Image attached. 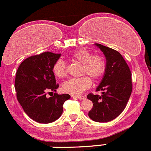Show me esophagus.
Instances as JSON below:
<instances>
[{
  "label": "esophagus",
  "mask_w": 151,
  "mask_h": 151,
  "mask_svg": "<svg viewBox=\"0 0 151 151\" xmlns=\"http://www.w3.org/2000/svg\"><path fill=\"white\" fill-rule=\"evenodd\" d=\"M73 98H77L78 99H81V100H83L86 98V96L84 95H72Z\"/></svg>",
  "instance_id": "1"
}]
</instances>
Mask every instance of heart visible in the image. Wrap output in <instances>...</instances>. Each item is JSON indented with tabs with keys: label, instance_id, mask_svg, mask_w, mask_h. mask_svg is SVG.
<instances>
[{
	"label": "heart",
	"instance_id": "heart-1",
	"mask_svg": "<svg viewBox=\"0 0 151 151\" xmlns=\"http://www.w3.org/2000/svg\"><path fill=\"white\" fill-rule=\"evenodd\" d=\"M70 59L81 64L80 74H87L94 80L99 79L104 74L106 68V61L104 56L101 54H91L89 50L85 48H80L74 50ZM53 72L56 77L63 78L66 75L65 63L63 60L56 61L53 67ZM91 80L86 75L77 78H71L66 81L63 86V88L66 93L73 95L80 94L91 86Z\"/></svg>",
	"mask_w": 151,
	"mask_h": 151
}]
</instances>
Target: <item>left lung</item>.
<instances>
[{"label": "left lung", "mask_w": 151, "mask_h": 151, "mask_svg": "<svg viewBox=\"0 0 151 151\" xmlns=\"http://www.w3.org/2000/svg\"><path fill=\"white\" fill-rule=\"evenodd\" d=\"M106 60L105 74L96 91L102 95H87L93 107L88 112L91 120L108 122L120 115L126 107L132 92V77L128 65L119 52L101 44H95Z\"/></svg>", "instance_id": "left-lung-1"}]
</instances>
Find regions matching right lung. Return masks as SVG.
I'll use <instances>...</instances> for the list:
<instances>
[{
    "instance_id": "add662e5",
    "label": "right lung",
    "mask_w": 151,
    "mask_h": 151,
    "mask_svg": "<svg viewBox=\"0 0 151 151\" xmlns=\"http://www.w3.org/2000/svg\"><path fill=\"white\" fill-rule=\"evenodd\" d=\"M60 53L44 52L29 56L18 67L15 75V88L18 101L25 113L35 122L48 124L57 120L63 111L68 94L54 93L47 98L48 91H56V84L53 67Z\"/></svg>"
}]
</instances>
